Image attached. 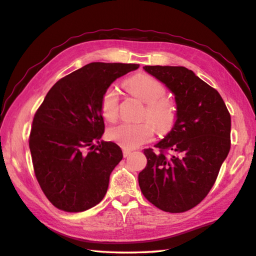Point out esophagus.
I'll return each instance as SVG.
<instances>
[{"instance_id": "1", "label": "esophagus", "mask_w": 256, "mask_h": 256, "mask_svg": "<svg viewBox=\"0 0 256 256\" xmlns=\"http://www.w3.org/2000/svg\"><path fill=\"white\" fill-rule=\"evenodd\" d=\"M122 153H124V158H127V156H129V155L132 154V150H127V148H124Z\"/></svg>"}]
</instances>
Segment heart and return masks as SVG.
Instances as JSON below:
<instances>
[{
  "label": "heart",
  "instance_id": "b5f03b06",
  "mask_svg": "<svg viewBox=\"0 0 256 256\" xmlns=\"http://www.w3.org/2000/svg\"><path fill=\"white\" fill-rule=\"evenodd\" d=\"M129 93L146 103L142 116L153 121L160 132L171 130L176 120V106L172 100L165 98L164 85L158 80L146 74H137L124 82ZM118 92L114 86L108 88L102 94L100 108L103 118L114 121L118 116ZM155 128L150 120L140 124H120L108 130L110 140L118 142L124 148H136L152 140Z\"/></svg>",
  "mask_w": 256,
  "mask_h": 256
}]
</instances>
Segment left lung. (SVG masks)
<instances>
[{"label":"left lung","mask_w":256,"mask_h":256,"mask_svg":"<svg viewBox=\"0 0 256 256\" xmlns=\"http://www.w3.org/2000/svg\"><path fill=\"white\" fill-rule=\"evenodd\" d=\"M174 94L173 128L145 150L138 176L145 198L166 212H184L202 201L230 150V114L217 90L183 66H144Z\"/></svg>","instance_id":"1"}]
</instances>
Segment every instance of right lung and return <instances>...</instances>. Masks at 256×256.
<instances>
[{"mask_svg": "<svg viewBox=\"0 0 256 256\" xmlns=\"http://www.w3.org/2000/svg\"><path fill=\"white\" fill-rule=\"evenodd\" d=\"M138 67L90 62L55 83L36 112L29 138L34 170L56 208L84 212L106 196L122 150L112 142H98L104 132L101 98L116 78Z\"/></svg>", "mask_w": 256, "mask_h": 256, "instance_id": "obj_1", "label": "right lung"}]
</instances>
